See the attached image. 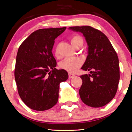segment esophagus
I'll return each mask as SVG.
<instances>
[{"mask_svg": "<svg viewBox=\"0 0 132 132\" xmlns=\"http://www.w3.org/2000/svg\"><path fill=\"white\" fill-rule=\"evenodd\" d=\"M74 76H75V75H74V74H71V73H69V77L70 79L73 78V77H74Z\"/></svg>", "mask_w": 132, "mask_h": 132, "instance_id": "esophagus-1", "label": "esophagus"}]
</instances>
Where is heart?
<instances>
[{"label":"heart","mask_w":132,"mask_h":132,"mask_svg":"<svg viewBox=\"0 0 132 132\" xmlns=\"http://www.w3.org/2000/svg\"><path fill=\"white\" fill-rule=\"evenodd\" d=\"M80 42H83V39L80 36H75L71 39V43L74 47ZM55 55L58 56L59 52H58V47H56L55 50ZM83 64V60L79 57H67L62 60L60 63V67L61 69L68 71L69 72H74L77 71L79 68H80Z\"/></svg>","instance_id":"b5f03b06"}]
</instances>
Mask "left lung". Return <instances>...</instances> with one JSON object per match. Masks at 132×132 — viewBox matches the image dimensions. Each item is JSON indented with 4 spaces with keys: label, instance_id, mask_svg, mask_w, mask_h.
I'll return each instance as SVG.
<instances>
[{
    "label": "left lung",
    "instance_id": "8db88e82",
    "mask_svg": "<svg viewBox=\"0 0 132 132\" xmlns=\"http://www.w3.org/2000/svg\"><path fill=\"white\" fill-rule=\"evenodd\" d=\"M73 31L83 34L88 45V55L82 69L89 74L80 76L79 95L87 106H105L115 96L120 79L119 58L108 38L91 26H73Z\"/></svg>",
    "mask_w": 132,
    "mask_h": 132
}]
</instances>
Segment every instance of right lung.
Returning a JSON list of instances; mask_svg holds the SVG:
<instances>
[{"mask_svg": "<svg viewBox=\"0 0 132 132\" xmlns=\"http://www.w3.org/2000/svg\"><path fill=\"white\" fill-rule=\"evenodd\" d=\"M66 27L33 32L19 47L15 79L21 99L29 108L45 111L58 100L60 84L68 79L64 69H57L52 53L55 39Z\"/></svg>", "mask_w": 132, "mask_h": 132, "instance_id": "1", "label": "right lung"}]
</instances>
